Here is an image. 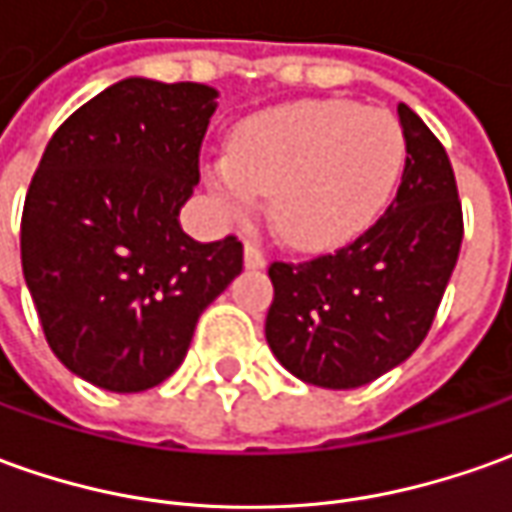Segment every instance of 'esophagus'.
<instances>
[{"mask_svg": "<svg viewBox=\"0 0 512 512\" xmlns=\"http://www.w3.org/2000/svg\"><path fill=\"white\" fill-rule=\"evenodd\" d=\"M243 266L246 269H266V255L257 249L255 243H246L243 246Z\"/></svg>", "mask_w": 512, "mask_h": 512, "instance_id": "obj_1", "label": "esophagus"}]
</instances>
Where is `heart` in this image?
I'll return each mask as SVG.
<instances>
[{
	"label": "heart",
	"mask_w": 512,
	"mask_h": 512,
	"mask_svg": "<svg viewBox=\"0 0 512 512\" xmlns=\"http://www.w3.org/2000/svg\"><path fill=\"white\" fill-rule=\"evenodd\" d=\"M406 168V134L387 109L353 100H297L243 120L229 154L207 170L229 218L269 196L285 243L339 249L384 215Z\"/></svg>",
	"instance_id": "1"
}]
</instances>
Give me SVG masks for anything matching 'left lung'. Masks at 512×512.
<instances>
[{"label": "left lung", "instance_id": "8db88e82", "mask_svg": "<svg viewBox=\"0 0 512 512\" xmlns=\"http://www.w3.org/2000/svg\"><path fill=\"white\" fill-rule=\"evenodd\" d=\"M398 196L361 238L308 263H271L266 342L291 375L356 389L395 370L426 339L462 243L446 148L406 103Z\"/></svg>", "mask_w": 512, "mask_h": 512}]
</instances>
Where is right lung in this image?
Listing matches in <instances>:
<instances>
[{
  "label": "right lung",
  "instance_id": "add662e5",
  "mask_svg": "<svg viewBox=\"0 0 512 512\" xmlns=\"http://www.w3.org/2000/svg\"><path fill=\"white\" fill-rule=\"evenodd\" d=\"M215 97L204 83H114L52 134L30 182L24 283L52 353L95 387L170 378L198 316L241 274L238 238L198 243L179 224Z\"/></svg>",
  "mask_w": 512,
  "mask_h": 512
}]
</instances>
